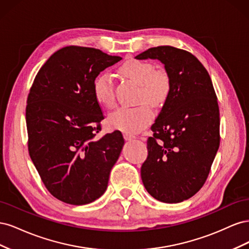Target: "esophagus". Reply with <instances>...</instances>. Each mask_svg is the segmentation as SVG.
Masks as SVG:
<instances>
[{
    "label": "esophagus",
    "mask_w": 249,
    "mask_h": 249,
    "mask_svg": "<svg viewBox=\"0 0 249 249\" xmlns=\"http://www.w3.org/2000/svg\"><path fill=\"white\" fill-rule=\"evenodd\" d=\"M124 139H125V140H127V141H129V140H132V139H134V138H135L134 135L129 134V133H124Z\"/></svg>",
    "instance_id": "obj_1"
}]
</instances>
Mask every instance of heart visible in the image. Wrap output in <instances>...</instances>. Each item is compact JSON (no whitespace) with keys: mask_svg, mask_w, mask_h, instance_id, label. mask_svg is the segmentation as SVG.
Masks as SVG:
<instances>
[{"mask_svg":"<svg viewBox=\"0 0 249 249\" xmlns=\"http://www.w3.org/2000/svg\"><path fill=\"white\" fill-rule=\"evenodd\" d=\"M118 71L139 85L137 107H123L109 115L108 124L113 129L126 133H138L146 127L154 117L149 106L162 104L170 91V78L165 70H154V65L138 59L127 60L119 66ZM95 99L107 108L115 106L114 85L108 73H102L93 83Z\"/></svg>","mask_w":249,"mask_h":249,"instance_id":"b5f03b06","label":"heart"}]
</instances>
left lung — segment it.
Returning a JSON list of instances; mask_svg holds the SVG:
<instances>
[{
    "label": "left lung",
    "instance_id": "8db88e82",
    "mask_svg": "<svg viewBox=\"0 0 249 249\" xmlns=\"http://www.w3.org/2000/svg\"><path fill=\"white\" fill-rule=\"evenodd\" d=\"M135 58L159 60L170 78L169 94L150 127L143 185L158 200L184 201L205 184L219 148V107L212 80L191 53L170 46L150 48Z\"/></svg>",
    "mask_w": 249,
    "mask_h": 249
}]
</instances>
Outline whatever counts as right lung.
Returning <instances> with one entry per match:
<instances>
[{"label": "right lung", "instance_id": "add662e5", "mask_svg": "<svg viewBox=\"0 0 249 249\" xmlns=\"http://www.w3.org/2000/svg\"><path fill=\"white\" fill-rule=\"evenodd\" d=\"M120 60L93 48L66 47L48 59L30 89V157L49 192L70 205L102 196L124 144L119 131L95 138L104 114L93 83Z\"/></svg>", "mask_w": 249, "mask_h": 249}]
</instances>
